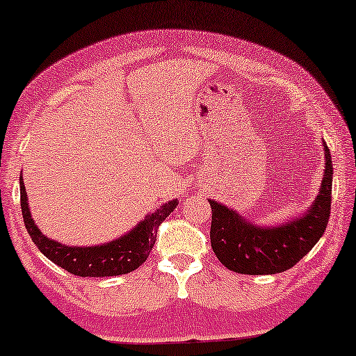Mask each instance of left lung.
Instances as JSON below:
<instances>
[{
    "mask_svg": "<svg viewBox=\"0 0 356 356\" xmlns=\"http://www.w3.org/2000/svg\"><path fill=\"white\" fill-rule=\"evenodd\" d=\"M325 170L319 195L301 218L276 227L248 222L234 209L211 201V247L227 270L242 275H275L293 268L325 232L332 202V156L324 142Z\"/></svg>",
    "mask_w": 356,
    "mask_h": 356,
    "instance_id": "obj_1",
    "label": "left lung"
}]
</instances>
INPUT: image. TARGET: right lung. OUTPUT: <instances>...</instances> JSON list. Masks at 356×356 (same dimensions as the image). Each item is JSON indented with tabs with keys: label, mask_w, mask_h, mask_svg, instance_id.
<instances>
[{
	"label": "right lung",
	"mask_w": 356,
	"mask_h": 356,
	"mask_svg": "<svg viewBox=\"0 0 356 356\" xmlns=\"http://www.w3.org/2000/svg\"><path fill=\"white\" fill-rule=\"evenodd\" d=\"M19 184L22 218H24V225L32 242L55 265L62 266L68 273L83 276V278L85 276L101 278V276L126 275L138 268L147 260L152 248H154L159 225L178 206L177 200L165 202L155 212L147 216L144 220H140L136 227L129 230L126 235L116 240H111L109 243L95 247H72L50 240L40 232L31 218L29 202H27V193L22 177H19Z\"/></svg>",
	"instance_id": "add662e5"
}]
</instances>
